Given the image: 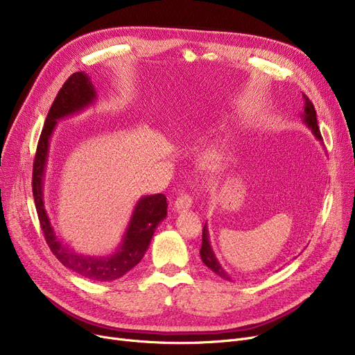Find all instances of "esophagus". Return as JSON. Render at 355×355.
Here are the masks:
<instances>
[{
  "label": "esophagus",
  "instance_id": "34e87169",
  "mask_svg": "<svg viewBox=\"0 0 355 355\" xmlns=\"http://www.w3.org/2000/svg\"><path fill=\"white\" fill-rule=\"evenodd\" d=\"M193 204V197L189 196V194H181L175 202H174V209L175 211H180V210H189Z\"/></svg>",
  "mask_w": 355,
  "mask_h": 355
}]
</instances>
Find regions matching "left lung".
Instances as JSON below:
<instances>
[{"label": "left lung", "mask_w": 355, "mask_h": 355, "mask_svg": "<svg viewBox=\"0 0 355 355\" xmlns=\"http://www.w3.org/2000/svg\"><path fill=\"white\" fill-rule=\"evenodd\" d=\"M302 96H304V114L301 115L302 122L308 126V129L311 130L312 135L322 144V137H321L320 128H318V121H316L315 107H313L312 102L304 95V93H302ZM200 256H201L202 263L206 265L209 269H211L216 275H218L221 279H225V281L233 282L232 276L225 269H223V266L218 262V259L214 254V250H213L211 243H210V234H209L207 223L202 227V245H201V249H200Z\"/></svg>", "instance_id": "1"}]
</instances>
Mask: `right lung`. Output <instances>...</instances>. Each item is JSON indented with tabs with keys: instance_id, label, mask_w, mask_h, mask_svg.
I'll return each mask as SVG.
<instances>
[{
	"instance_id": "add662e5",
	"label": "right lung",
	"mask_w": 355,
	"mask_h": 355,
	"mask_svg": "<svg viewBox=\"0 0 355 355\" xmlns=\"http://www.w3.org/2000/svg\"><path fill=\"white\" fill-rule=\"evenodd\" d=\"M96 99L98 95L95 86L85 71L73 73L58 93L49 110L39 145H37L33 165V196L47 245L53 254L60 260V263L78 275L90 279V281L107 282L122 277L141 262L149 243H151L157 226L166 217L168 204L164 194L141 197L135 204L119 246L110 254L87 256L78 253L73 249H69V246L64 245L55 234L44 207L43 191L50 139L55 125L60 119L80 114L86 107L95 103Z\"/></svg>"
}]
</instances>
